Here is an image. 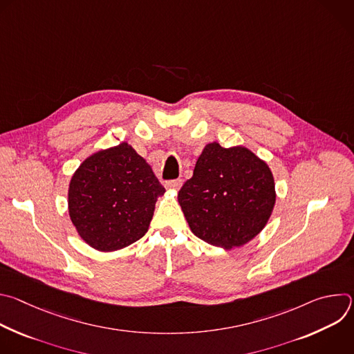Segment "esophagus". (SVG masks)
<instances>
[{"instance_id":"34e87169","label":"esophagus","mask_w":354,"mask_h":354,"mask_svg":"<svg viewBox=\"0 0 354 354\" xmlns=\"http://www.w3.org/2000/svg\"><path fill=\"white\" fill-rule=\"evenodd\" d=\"M165 186L168 189H172V190H179L180 186H182V179H174V180H168L165 183Z\"/></svg>"}]
</instances>
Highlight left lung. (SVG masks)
<instances>
[{"label":"left lung","instance_id":"1","mask_svg":"<svg viewBox=\"0 0 354 354\" xmlns=\"http://www.w3.org/2000/svg\"><path fill=\"white\" fill-rule=\"evenodd\" d=\"M192 232L225 249L242 246L266 225L274 203L268 164L245 147L207 144L178 193Z\"/></svg>","mask_w":354,"mask_h":354}]
</instances>
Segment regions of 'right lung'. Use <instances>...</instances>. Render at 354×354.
<instances>
[{
	"label": "right lung",
	"instance_id": "obj_1",
	"mask_svg": "<svg viewBox=\"0 0 354 354\" xmlns=\"http://www.w3.org/2000/svg\"><path fill=\"white\" fill-rule=\"evenodd\" d=\"M164 192L145 160L122 142L80 165L70 182L68 212L88 245L118 250L144 236Z\"/></svg>",
	"mask_w": 354,
	"mask_h": 354
}]
</instances>
